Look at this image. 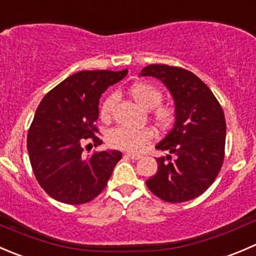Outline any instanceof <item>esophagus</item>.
<instances>
[{"instance_id":"obj_1","label":"esophagus","mask_w":256,"mask_h":256,"mask_svg":"<svg viewBox=\"0 0 256 256\" xmlns=\"http://www.w3.org/2000/svg\"><path fill=\"white\" fill-rule=\"evenodd\" d=\"M126 157H128V158H131V160H138V158H141V154H126Z\"/></svg>"}]
</instances>
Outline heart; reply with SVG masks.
Instances as JSON below:
<instances>
[{
    "mask_svg": "<svg viewBox=\"0 0 256 256\" xmlns=\"http://www.w3.org/2000/svg\"><path fill=\"white\" fill-rule=\"evenodd\" d=\"M128 94L135 100L136 104L140 105L144 110H152L154 107L156 108L154 110V121L157 128L164 130L174 125V118H176L174 108L167 106V105L157 106L162 100V94L157 88L146 84V82H136V84L131 85V88L128 89ZM115 102V95H110L102 102V106H100L102 120L109 121L112 118ZM152 138H154V134L147 128H134L118 126V128H112L108 134V142L115 148L135 152L138 151L147 142H150Z\"/></svg>",
    "mask_w": 256,
    "mask_h": 256,
    "instance_id": "heart-1",
    "label": "heart"
}]
</instances>
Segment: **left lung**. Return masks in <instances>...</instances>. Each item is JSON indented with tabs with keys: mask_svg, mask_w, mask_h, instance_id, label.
<instances>
[{
	"mask_svg": "<svg viewBox=\"0 0 256 256\" xmlns=\"http://www.w3.org/2000/svg\"><path fill=\"white\" fill-rule=\"evenodd\" d=\"M140 76L161 80L174 102L172 130L156 144L168 151L157 158L158 168L146 180L161 200L180 203L197 198L214 182L224 160L226 125L223 109L210 89L192 72L151 64ZM174 154L172 160L170 154Z\"/></svg>",
	"mask_w": 256,
	"mask_h": 256,
	"instance_id": "1",
	"label": "left lung"
}]
</instances>
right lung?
<instances>
[{"label": "right lung", "mask_w": 256, "mask_h": 256, "mask_svg": "<svg viewBox=\"0 0 256 256\" xmlns=\"http://www.w3.org/2000/svg\"><path fill=\"white\" fill-rule=\"evenodd\" d=\"M126 74L128 69L79 72L56 85L38 105L28 131V154L40 187L58 202L82 204L94 200L122 157L118 150L84 157L82 144L85 140H92L94 146L102 144L95 126L99 99Z\"/></svg>", "instance_id": "1"}]
</instances>
